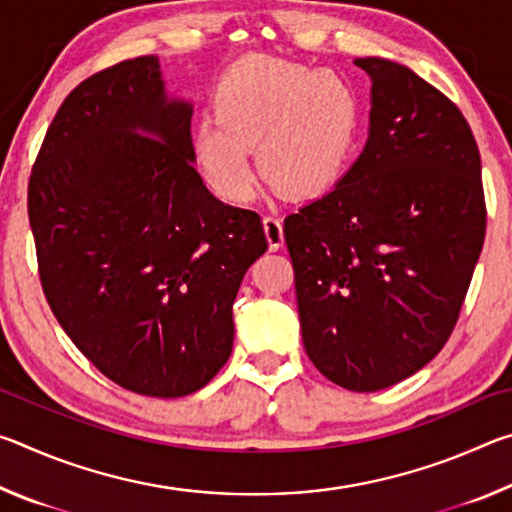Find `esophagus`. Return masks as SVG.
I'll return each instance as SVG.
<instances>
[{
    "label": "esophagus",
    "instance_id": "1",
    "mask_svg": "<svg viewBox=\"0 0 512 512\" xmlns=\"http://www.w3.org/2000/svg\"><path fill=\"white\" fill-rule=\"evenodd\" d=\"M264 232H266V239H268V248H271V250L282 248L284 232H282V221L277 219V216H273V214L264 216Z\"/></svg>",
    "mask_w": 512,
    "mask_h": 512
}]
</instances>
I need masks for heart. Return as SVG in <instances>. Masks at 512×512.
<instances>
[{
    "label": "heart",
    "instance_id": "obj_1",
    "mask_svg": "<svg viewBox=\"0 0 512 512\" xmlns=\"http://www.w3.org/2000/svg\"><path fill=\"white\" fill-rule=\"evenodd\" d=\"M214 117L194 131V158L216 196L244 203L259 171L289 198H318L341 183L359 137V97L332 69L268 56L241 60L216 85Z\"/></svg>",
    "mask_w": 512,
    "mask_h": 512
}]
</instances>
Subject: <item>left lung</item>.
Here are the masks:
<instances>
[{
	"mask_svg": "<svg viewBox=\"0 0 512 512\" xmlns=\"http://www.w3.org/2000/svg\"><path fill=\"white\" fill-rule=\"evenodd\" d=\"M370 131L332 192L284 219L302 343L354 393L443 350L485 239L481 155L463 112L409 67L357 58Z\"/></svg>",
	"mask_w": 512,
	"mask_h": 512,
	"instance_id": "1",
	"label": "left lung"
}]
</instances>
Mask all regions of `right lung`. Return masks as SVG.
<instances>
[{
  "label": "right lung",
  "mask_w": 512,
  "mask_h": 512,
  "mask_svg": "<svg viewBox=\"0 0 512 512\" xmlns=\"http://www.w3.org/2000/svg\"><path fill=\"white\" fill-rule=\"evenodd\" d=\"M192 106L158 56L67 94L29 178L38 273L60 327L126 391L185 397L230 359L239 284L268 241L194 169Z\"/></svg>",
  "instance_id": "add662e5"
}]
</instances>
